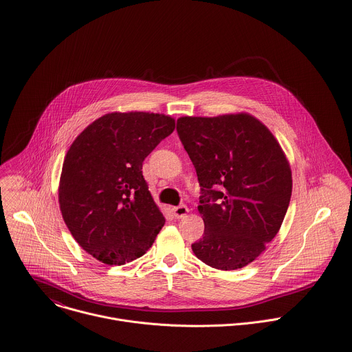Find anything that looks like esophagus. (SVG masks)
I'll return each instance as SVG.
<instances>
[{"instance_id":"34e87169","label":"esophagus","mask_w":352,"mask_h":352,"mask_svg":"<svg viewBox=\"0 0 352 352\" xmlns=\"http://www.w3.org/2000/svg\"><path fill=\"white\" fill-rule=\"evenodd\" d=\"M173 212L177 218H184L186 217V214L189 212V208L186 206H178V207H174L173 208Z\"/></svg>"}]
</instances>
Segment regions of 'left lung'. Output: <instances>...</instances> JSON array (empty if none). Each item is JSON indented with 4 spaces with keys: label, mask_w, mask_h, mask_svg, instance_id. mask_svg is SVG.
<instances>
[{
    "label": "left lung",
    "mask_w": 352,
    "mask_h": 352,
    "mask_svg": "<svg viewBox=\"0 0 352 352\" xmlns=\"http://www.w3.org/2000/svg\"><path fill=\"white\" fill-rule=\"evenodd\" d=\"M177 131L201 186L197 208L204 233L192 250L215 270L243 268L280 229L293 186L289 160L249 113L184 116Z\"/></svg>",
    "instance_id": "obj_1"
}]
</instances>
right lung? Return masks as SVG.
<instances>
[{
  "label": "right lung",
  "mask_w": 352,
  "mask_h": 352,
  "mask_svg": "<svg viewBox=\"0 0 352 352\" xmlns=\"http://www.w3.org/2000/svg\"><path fill=\"white\" fill-rule=\"evenodd\" d=\"M174 129L171 116L113 111L70 145L58 189L60 212L74 241L98 261L124 265L153 245L166 219L142 163Z\"/></svg>",
  "instance_id": "obj_1"
}]
</instances>
